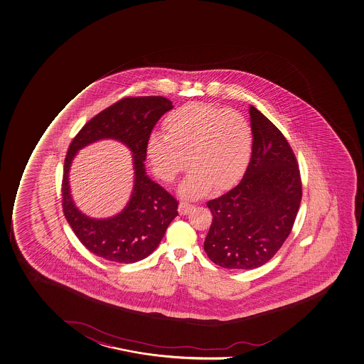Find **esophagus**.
Masks as SVG:
<instances>
[{
    "label": "esophagus",
    "instance_id": "obj_1",
    "mask_svg": "<svg viewBox=\"0 0 364 364\" xmlns=\"http://www.w3.org/2000/svg\"><path fill=\"white\" fill-rule=\"evenodd\" d=\"M192 208H193V205L191 203H188L186 200H181L178 210H179L180 214H188V213L191 212Z\"/></svg>",
    "mask_w": 364,
    "mask_h": 364
}]
</instances>
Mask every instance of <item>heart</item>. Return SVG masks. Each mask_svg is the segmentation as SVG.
<instances>
[{
	"label": "heart",
	"instance_id": "heart-1",
	"mask_svg": "<svg viewBox=\"0 0 364 364\" xmlns=\"http://www.w3.org/2000/svg\"><path fill=\"white\" fill-rule=\"evenodd\" d=\"M166 135L152 133L147 155L156 176L172 183L190 166L181 185L190 197L202 196L210 186L225 188L236 183L250 164L253 133L245 116L226 107L190 102L168 114Z\"/></svg>",
	"mask_w": 364,
	"mask_h": 364
}]
</instances>
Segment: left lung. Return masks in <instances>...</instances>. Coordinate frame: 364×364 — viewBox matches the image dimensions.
Instances as JSON below:
<instances>
[{
    "instance_id": "1",
    "label": "left lung",
    "mask_w": 364,
    "mask_h": 364,
    "mask_svg": "<svg viewBox=\"0 0 364 364\" xmlns=\"http://www.w3.org/2000/svg\"><path fill=\"white\" fill-rule=\"evenodd\" d=\"M253 150L241 183L207 202L213 220L205 250L224 269H252L274 257L289 236L302 184L282 132L250 105Z\"/></svg>"
}]
</instances>
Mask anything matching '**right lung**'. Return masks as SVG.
Instances as JSON below:
<instances>
[{"instance_id": "add662e5", "label": "right lung", "mask_w": 364, "mask_h": 364, "mask_svg": "<svg viewBox=\"0 0 364 364\" xmlns=\"http://www.w3.org/2000/svg\"><path fill=\"white\" fill-rule=\"evenodd\" d=\"M172 107V102L164 97H127L90 119L70 143L63 171V212L82 245L95 255L121 264L143 260L157 248L168 225L178 215L179 202L149 179L144 168L152 129ZM104 137L121 139L135 154V190L119 216L95 221L74 207L67 176L75 152Z\"/></svg>"}]
</instances>
